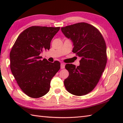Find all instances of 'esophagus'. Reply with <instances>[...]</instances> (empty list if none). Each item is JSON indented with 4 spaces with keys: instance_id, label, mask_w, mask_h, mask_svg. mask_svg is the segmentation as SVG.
I'll return each mask as SVG.
<instances>
[{
    "instance_id": "esophagus-1",
    "label": "esophagus",
    "mask_w": 123,
    "mask_h": 123,
    "mask_svg": "<svg viewBox=\"0 0 123 123\" xmlns=\"http://www.w3.org/2000/svg\"><path fill=\"white\" fill-rule=\"evenodd\" d=\"M65 68V64L64 63H61V69H64Z\"/></svg>"
}]
</instances>
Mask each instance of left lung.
<instances>
[{
  "label": "left lung",
  "mask_w": 123,
  "mask_h": 123,
  "mask_svg": "<svg viewBox=\"0 0 123 123\" xmlns=\"http://www.w3.org/2000/svg\"><path fill=\"white\" fill-rule=\"evenodd\" d=\"M74 43L72 52L81 57L80 66L67 64L69 75L64 81L67 90L81 96L90 92L97 85L107 60L105 40L99 31L87 23H78L61 28Z\"/></svg>",
  "instance_id": "obj_1"
}]
</instances>
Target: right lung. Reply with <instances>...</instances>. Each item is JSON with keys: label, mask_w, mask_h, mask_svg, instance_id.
Segmentation results:
<instances>
[{"label": "right lung", "mask_w": 123, "mask_h": 123, "mask_svg": "<svg viewBox=\"0 0 123 123\" xmlns=\"http://www.w3.org/2000/svg\"><path fill=\"white\" fill-rule=\"evenodd\" d=\"M60 27L33 26L26 28L18 36L10 52V67L20 88L33 98L48 93L50 82L60 69V63H53L40 54L50 48L52 39Z\"/></svg>", "instance_id": "right-lung-1"}]
</instances>
